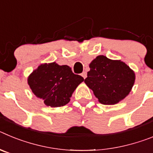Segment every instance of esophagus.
I'll return each mask as SVG.
<instances>
[{"mask_svg": "<svg viewBox=\"0 0 153 153\" xmlns=\"http://www.w3.org/2000/svg\"><path fill=\"white\" fill-rule=\"evenodd\" d=\"M81 76H82L84 79H86V77L87 76V74H86V72H85L84 71V72H83L82 74H81Z\"/></svg>", "mask_w": 153, "mask_h": 153, "instance_id": "1", "label": "esophagus"}]
</instances>
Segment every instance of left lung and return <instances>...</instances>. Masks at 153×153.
I'll return each instance as SVG.
<instances>
[{
  "instance_id": "obj_1",
  "label": "left lung",
  "mask_w": 153,
  "mask_h": 153,
  "mask_svg": "<svg viewBox=\"0 0 153 153\" xmlns=\"http://www.w3.org/2000/svg\"><path fill=\"white\" fill-rule=\"evenodd\" d=\"M90 68L84 82L104 105H114L123 100L134 84L133 70L121 60L100 55L90 63Z\"/></svg>"
}]
</instances>
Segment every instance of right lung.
<instances>
[{
	"mask_svg": "<svg viewBox=\"0 0 153 153\" xmlns=\"http://www.w3.org/2000/svg\"><path fill=\"white\" fill-rule=\"evenodd\" d=\"M83 80L67 65L60 66L53 62L40 64L29 76L27 83L34 95L44 100L46 106L60 107L70 102L74 90Z\"/></svg>",
	"mask_w": 153,
	"mask_h": 153,
	"instance_id": "obj_1",
	"label": "right lung"
}]
</instances>
